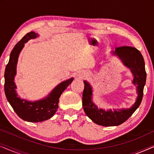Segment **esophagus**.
Returning a JSON list of instances; mask_svg holds the SVG:
<instances>
[{
	"label": "esophagus",
	"instance_id": "obj_1",
	"mask_svg": "<svg viewBox=\"0 0 154 154\" xmlns=\"http://www.w3.org/2000/svg\"><path fill=\"white\" fill-rule=\"evenodd\" d=\"M79 76H80V78H83L84 75H80Z\"/></svg>",
	"mask_w": 154,
	"mask_h": 154
}]
</instances>
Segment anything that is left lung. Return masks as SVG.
<instances>
[{
    "label": "left lung",
    "mask_w": 154,
    "mask_h": 154,
    "mask_svg": "<svg viewBox=\"0 0 154 154\" xmlns=\"http://www.w3.org/2000/svg\"><path fill=\"white\" fill-rule=\"evenodd\" d=\"M113 54L119 57L123 64L130 69L134 76L132 83L134 85H137V92L138 96L131 108L118 110L114 109L113 111L109 109L105 111L104 109H98L95 104L92 102V87L88 82L84 81L85 86L83 92L84 111L94 123L105 127L121 125L131 116L142 102L144 94L143 91L146 79L144 58L137 49L130 46H122L116 48Z\"/></svg>",
    "instance_id": "8db88e82"
}]
</instances>
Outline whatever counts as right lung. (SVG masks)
Listing matches in <instances>:
<instances>
[{
	"label": "right lung",
	"mask_w": 154,
	"mask_h": 154,
	"mask_svg": "<svg viewBox=\"0 0 154 154\" xmlns=\"http://www.w3.org/2000/svg\"><path fill=\"white\" fill-rule=\"evenodd\" d=\"M38 34L33 31L26 33L19 41L12 50L10 55V60L5 71V85L4 90L6 98L11 105L12 109L18 115V116L24 121L37 123L50 119L54 115L58 109L59 99L61 94L69 85L73 81V78L64 81L56 86L52 92L42 100L29 102L26 100H22L18 97L16 92V85L14 80L16 75L17 64L18 57L21 50L24 48V43L29 40L35 38Z\"/></svg>",
	"instance_id": "add662e5"
}]
</instances>
